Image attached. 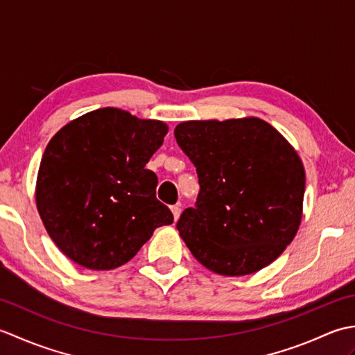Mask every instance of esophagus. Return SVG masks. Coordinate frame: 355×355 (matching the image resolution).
<instances>
[{"label":"esophagus","mask_w":355,"mask_h":355,"mask_svg":"<svg viewBox=\"0 0 355 355\" xmlns=\"http://www.w3.org/2000/svg\"><path fill=\"white\" fill-rule=\"evenodd\" d=\"M171 212H172V215H173V220L177 221L180 214H182V209H180L178 206H171Z\"/></svg>","instance_id":"obj_1"}]
</instances>
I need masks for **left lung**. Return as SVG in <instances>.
Wrapping results in <instances>:
<instances>
[{
    "instance_id": "left-lung-1",
    "label": "left lung",
    "mask_w": 355,
    "mask_h": 355,
    "mask_svg": "<svg viewBox=\"0 0 355 355\" xmlns=\"http://www.w3.org/2000/svg\"><path fill=\"white\" fill-rule=\"evenodd\" d=\"M175 139L198 173L195 207L177 229L201 266L252 275L281 256L302 221L305 169L284 135L258 117L189 120Z\"/></svg>"
}]
</instances>
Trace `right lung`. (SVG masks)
Returning a JSON list of instances; mask_svg holds the SVG:
<instances>
[{
    "mask_svg": "<svg viewBox=\"0 0 355 355\" xmlns=\"http://www.w3.org/2000/svg\"><path fill=\"white\" fill-rule=\"evenodd\" d=\"M169 128L119 108H101L61 128L44 150L36 207L53 243L89 270L132 259L172 212L155 197L145 166Z\"/></svg>",
    "mask_w": 355,
    "mask_h": 355,
    "instance_id": "right-lung-1",
    "label": "right lung"
}]
</instances>
